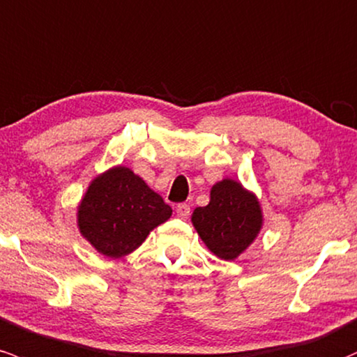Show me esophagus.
Listing matches in <instances>:
<instances>
[{
  "label": "esophagus",
  "instance_id": "obj_1",
  "mask_svg": "<svg viewBox=\"0 0 357 357\" xmlns=\"http://www.w3.org/2000/svg\"><path fill=\"white\" fill-rule=\"evenodd\" d=\"M190 205H186V203H179L178 206H176V215H178L179 218H188L190 217Z\"/></svg>",
  "mask_w": 357,
  "mask_h": 357
}]
</instances>
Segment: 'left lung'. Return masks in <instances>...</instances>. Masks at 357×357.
Listing matches in <instances>:
<instances>
[{
    "instance_id": "8db88e82",
    "label": "left lung",
    "mask_w": 357,
    "mask_h": 357,
    "mask_svg": "<svg viewBox=\"0 0 357 357\" xmlns=\"http://www.w3.org/2000/svg\"><path fill=\"white\" fill-rule=\"evenodd\" d=\"M191 222L215 256L234 261L259 234L262 210L256 195L227 178L211 186L210 203L195 208Z\"/></svg>"
}]
</instances>
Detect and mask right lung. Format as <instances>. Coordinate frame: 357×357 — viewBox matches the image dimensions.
Instances as JSON below:
<instances>
[{
    "mask_svg": "<svg viewBox=\"0 0 357 357\" xmlns=\"http://www.w3.org/2000/svg\"><path fill=\"white\" fill-rule=\"evenodd\" d=\"M171 213V206L142 178L116 166L88 186L77 206V227L98 252L119 259L134 252Z\"/></svg>",
    "mask_w": 357,
    "mask_h": 357,
    "instance_id": "add662e5",
    "label": "right lung"
}]
</instances>
